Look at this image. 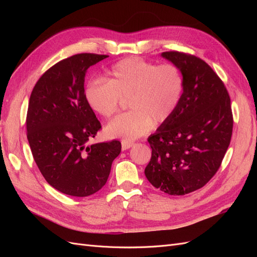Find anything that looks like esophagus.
Wrapping results in <instances>:
<instances>
[{
  "mask_svg": "<svg viewBox=\"0 0 257 257\" xmlns=\"http://www.w3.org/2000/svg\"><path fill=\"white\" fill-rule=\"evenodd\" d=\"M135 144L134 143H131V142H125V141H122L121 143V146H122V150H127L130 149V148L133 147Z\"/></svg>",
  "mask_w": 257,
  "mask_h": 257,
  "instance_id": "34e87169",
  "label": "esophagus"
}]
</instances>
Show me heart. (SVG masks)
Wrapping results in <instances>:
<instances>
[{
	"label": "heart",
	"instance_id": "b5f03b06",
	"mask_svg": "<svg viewBox=\"0 0 257 257\" xmlns=\"http://www.w3.org/2000/svg\"><path fill=\"white\" fill-rule=\"evenodd\" d=\"M183 92L184 78L176 65L127 58L111 67L107 80L89 81L83 93L91 109L103 118L116 112L121 97L128 98L131 110L108 122L104 132L108 138L131 142L172 118Z\"/></svg>",
	"mask_w": 257,
	"mask_h": 257
}]
</instances>
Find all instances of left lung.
Instances as JSON below:
<instances>
[{"instance_id": "8db88e82", "label": "left lung", "mask_w": 257, "mask_h": 257, "mask_svg": "<svg viewBox=\"0 0 257 257\" xmlns=\"http://www.w3.org/2000/svg\"><path fill=\"white\" fill-rule=\"evenodd\" d=\"M161 56L181 71L184 92L175 114L148 138L145 175L162 192L184 195L203 188L221 165L232 133L230 98L205 61L178 51Z\"/></svg>"}]
</instances>
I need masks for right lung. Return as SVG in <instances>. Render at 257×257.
<instances>
[{"label": "right lung", "instance_id": "1", "mask_svg": "<svg viewBox=\"0 0 257 257\" xmlns=\"http://www.w3.org/2000/svg\"><path fill=\"white\" fill-rule=\"evenodd\" d=\"M108 56L79 53L58 62L31 93L28 141L34 161L52 188L66 195L85 197L99 191L109 177L121 143L88 146L102 127L85 102L88 68Z\"/></svg>", "mask_w": 257, "mask_h": 257}]
</instances>
